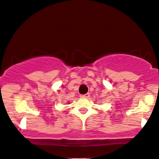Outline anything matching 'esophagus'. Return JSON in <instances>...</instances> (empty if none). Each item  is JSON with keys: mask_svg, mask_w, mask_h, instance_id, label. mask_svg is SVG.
Wrapping results in <instances>:
<instances>
[{"mask_svg": "<svg viewBox=\"0 0 159 159\" xmlns=\"http://www.w3.org/2000/svg\"><path fill=\"white\" fill-rule=\"evenodd\" d=\"M81 97H84V98H88V97H89V93L83 94V95H81Z\"/></svg>", "mask_w": 159, "mask_h": 159, "instance_id": "1", "label": "esophagus"}]
</instances>
